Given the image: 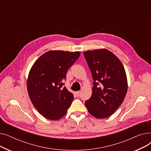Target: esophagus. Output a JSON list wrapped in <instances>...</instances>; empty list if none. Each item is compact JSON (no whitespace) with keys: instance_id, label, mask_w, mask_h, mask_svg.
<instances>
[{"instance_id":"esophagus-1","label":"esophagus","mask_w":151,"mask_h":151,"mask_svg":"<svg viewBox=\"0 0 151 151\" xmlns=\"http://www.w3.org/2000/svg\"><path fill=\"white\" fill-rule=\"evenodd\" d=\"M76 95L77 96V97L80 96V91H77V92H76Z\"/></svg>"}]
</instances>
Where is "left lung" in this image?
<instances>
[{"label": "left lung", "mask_w": 151, "mask_h": 151, "mask_svg": "<svg viewBox=\"0 0 151 151\" xmlns=\"http://www.w3.org/2000/svg\"><path fill=\"white\" fill-rule=\"evenodd\" d=\"M83 54L94 81L91 97L85 105L93 117H108L122 104L127 92L124 67L116 55L106 49L89 50Z\"/></svg>", "instance_id": "1"}]
</instances>
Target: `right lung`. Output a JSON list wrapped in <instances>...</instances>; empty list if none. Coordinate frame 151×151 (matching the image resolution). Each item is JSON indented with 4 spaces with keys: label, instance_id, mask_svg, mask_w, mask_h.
I'll return each instance as SVG.
<instances>
[{
    "label": "right lung",
    "instance_id": "obj_1",
    "mask_svg": "<svg viewBox=\"0 0 151 151\" xmlns=\"http://www.w3.org/2000/svg\"><path fill=\"white\" fill-rule=\"evenodd\" d=\"M80 52L47 51L31 67L27 81L29 98L43 117L52 121L60 119L67 113L73 94L63 87L69 68L79 58Z\"/></svg>",
    "mask_w": 151,
    "mask_h": 151
}]
</instances>
